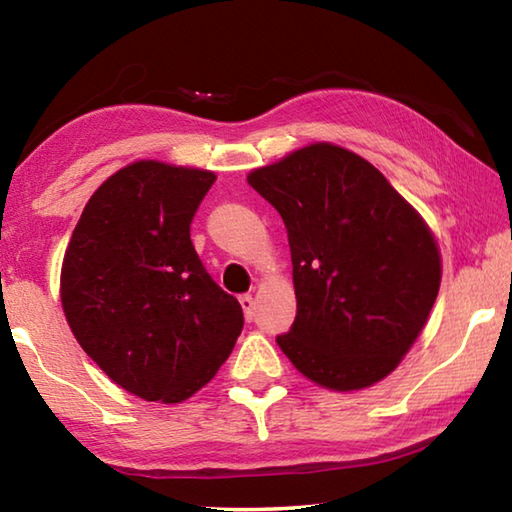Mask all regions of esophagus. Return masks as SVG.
Instances as JSON below:
<instances>
[{
  "mask_svg": "<svg viewBox=\"0 0 512 512\" xmlns=\"http://www.w3.org/2000/svg\"><path fill=\"white\" fill-rule=\"evenodd\" d=\"M239 302H241V309H244L246 320H253L255 318V300H253V296L244 293V296H239Z\"/></svg>",
  "mask_w": 512,
  "mask_h": 512,
  "instance_id": "esophagus-1",
  "label": "esophagus"
}]
</instances>
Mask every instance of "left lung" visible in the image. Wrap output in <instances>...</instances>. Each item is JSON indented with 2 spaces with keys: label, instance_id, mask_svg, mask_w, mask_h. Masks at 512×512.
Returning a JSON list of instances; mask_svg holds the SVG:
<instances>
[{
  "label": "left lung",
  "instance_id": "obj_1",
  "mask_svg": "<svg viewBox=\"0 0 512 512\" xmlns=\"http://www.w3.org/2000/svg\"><path fill=\"white\" fill-rule=\"evenodd\" d=\"M287 225L298 311L277 345L332 391L377 384L418 339L440 289L429 225L368 160L318 142L248 173Z\"/></svg>",
  "mask_w": 512,
  "mask_h": 512
}]
</instances>
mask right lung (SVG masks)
Returning a JSON list of instances; mask_svg holds the SVG:
<instances>
[{"mask_svg":"<svg viewBox=\"0 0 512 512\" xmlns=\"http://www.w3.org/2000/svg\"><path fill=\"white\" fill-rule=\"evenodd\" d=\"M212 171L140 160L85 205L60 273L69 327L88 357L146 402L192 397L230 357L244 311L198 259L189 225Z\"/></svg>","mask_w":512,"mask_h":512,"instance_id":"add662e5","label":"right lung"}]
</instances>
